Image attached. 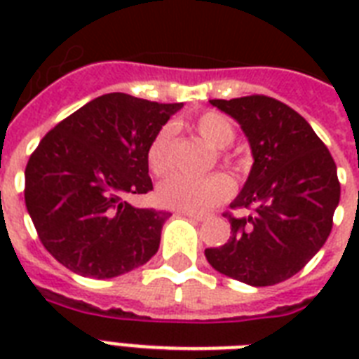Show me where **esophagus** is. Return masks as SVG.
<instances>
[{"mask_svg": "<svg viewBox=\"0 0 359 359\" xmlns=\"http://www.w3.org/2000/svg\"><path fill=\"white\" fill-rule=\"evenodd\" d=\"M179 214H182V216H186V218H190V219H196V222H205V219H207V216H205V214L184 212V210H182V212H179Z\"/></svg>", "mask_w": 359, "mask_h": 359, "instance_id": "esophagus-1", "label": "esophagus"}]
</instances>
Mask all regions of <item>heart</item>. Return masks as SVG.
<instances>
[{
	"label": "heart",
	"mask_w": 359,
	"mask_h": 359,
	"mask_svg": "<svg viewBox=\"0 0 359 359\" xmlns=\"http://www.w3.org/2000/svg\"><path fill=\"white\" fill-rule=\"evenodd\" d=\"M203 140L214 149H227L235 141V128L225 115L218 111H207L199 115L194 123ZM171 145V128L163 126L152 135L147 147V168L154 177H162L171 168L169 156ZM233 191L229 177L214 173L203 179H190L184 175H171L158 186L156 197L162 207L184 212H207L218 203L225 201Z\"/></svg>",
	"instance_id": "1"
}]
</instances>
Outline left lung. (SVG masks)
I'll list each match as a JSON object with an SVG mask.
<instances>
[{"instance_id":"8db88e82","label":"left lung","mask_w":359,"mask_h":359,"mask_svg":"<svg viewBox=\"0 0 359 359\" xmlns=\"http://www.w3.org/2000/svg\"><path fill=\"white\" fill-rule=\"evenodd\" d=\"M250 141L253 165L227 214L231 236L205 250L214 270L253 287L298 273L324 245L339 205L337 168L315 130L287 104L264 95L210 100Z\"/></svg>"}]
</instances>
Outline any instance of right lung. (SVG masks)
<instances>
[{
	"instance_id": "obj_1",
	"label": "right lung",
	"mask_w": 359,
	"mask_h": 359,
	"mask_svg": "<svg viewBox=\"0 0 359 359\" xmlns=\"http://www.w3.org/2000/svg\"><path fill=\"white\" fill-rule=\"evenodd\" d=\"M180 108L109 93L42 137L25 165L24 197L55 261L83 278L108 279L156 253L171 214L132 207L126 196L152 190L147 147Z\"/></svg>"
}]
</instances>
